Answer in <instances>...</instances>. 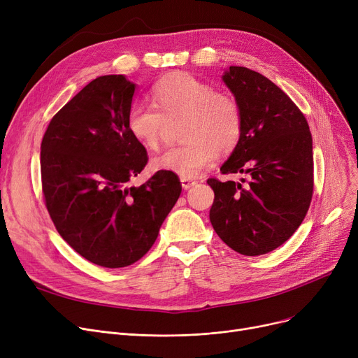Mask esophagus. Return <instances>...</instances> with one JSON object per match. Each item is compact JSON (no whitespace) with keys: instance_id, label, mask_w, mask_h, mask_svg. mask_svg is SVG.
<instances>
[{"instance_id":"esophagus-1","label":"esophagus","mask_w":358,"mask_h":358,"mask_svg":"<svg viewBox=\"0 0 358 358\" xmlns=\"http://www.w3.org/2000/svg\"><path fill=\"white\" fill-rule=\"evenodd\" d=\"M180 180H181V185H182L184 190H189V189H192L193 185L197 184V181H194L192 178H180Z\"/></svg>"}]
</instances>
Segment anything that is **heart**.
Masks as SVG:
<instances>
[{
	"label": "heart",
	"instance_id": "b5f03b06",
	"mask_svg": "<svg viewBox=\"0 0 358 358\" xmlns=\"http://www.w3.org/2000/svg\"><path fill=\"white\" fill-rule=\"evenodd\" d=\"M154 106L134 104L127 111V129L141 145L157 149L165 119L185 116L184 139L189 143L165 149L152 166L181 178H194L216 159L217 150L228 152L241 139L243 119L238 101L229 94L192 73L176 72L152 88Z\"/></svg>",
	"mask_w": 358,
	"mask_h": 358
}]
</instances>
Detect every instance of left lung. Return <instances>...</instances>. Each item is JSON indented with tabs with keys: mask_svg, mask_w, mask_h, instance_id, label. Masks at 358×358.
<instances>
[{
	"mask_svg": "<svg viewBox=\"0 0 358 358\" xmlns=\"http://www.w3.org/2000/svg\"><path fill=\"white\" fill-rule=\"evenodd\" d=\"M222 80L241 107L243 127L220 171L247 174L250 181L208 180L215 192L210 222L234 251L262 255L285 243L308 213L313 193L312 135L303 113L264 75L229 66Z\"/></svg>",
	"mask_w": 358,
	"mask_h": 358,
	"instance_id": "left-lung-1",
	"label": "left lung"
}]
</instances>
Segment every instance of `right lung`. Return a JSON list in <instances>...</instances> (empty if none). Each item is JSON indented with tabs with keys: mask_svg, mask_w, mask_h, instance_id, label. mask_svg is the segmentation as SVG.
I'll use <instances>...</instances> for the list:
<instances>
[{
	"mask_svg": "<svg viewBox=\"0 0 358 358\" xmlns=\"http://www.w3.org/2000/svg\"><path fill=\"white\" fill-rule=\"evenodd\" d=\"M135 88L124 75L92 80L53 116L41 146L42 189L56 231L107 268L127 267L150 250L181 193L168 171L126 187L148 162L127 129Z\"/></svg>",
	"mask_w": 358,
	"mask_h": 358,
	"instance_id": "1",
	"label": "right lung"
}]
</instances>
